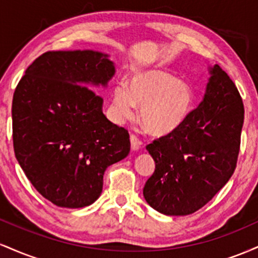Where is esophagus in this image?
Here are the masks:
<instances>
[{
    "label": "esophagus",
    "mask_w": 258,
    "mask_h": 258,
    "mask_svg": "<svg viewBox=\"0 0 258 258\" xmlns=\"http://www.w3.org/2000/svg\"><path fill=\"white\" fill-rule=\"evenodd\" d=\"M130 141H131V149L133 152H137V150L141 148V142L138 141L137 137L135 135L130 136Z\"/></svg>",
    "instance_id": "1"
}]
</instances>
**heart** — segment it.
<instances>
[{
    "instance_id": "heart-1",
    "label": "heart",
    "mask_w": 258,
    "mask_h": 258,
    "mask_svg": "<svg viewBox=\"0 0 258 258\" xmlns=\"http://www.w3.org/2000/svg\"><path fill=\"white\" fill-rule=\"evenodd\" d=\"M193 88L162 70H148L135 75L130 87L117 85L112 92V108L121 120L131 119L136 105L141 121L154 136H166L179 128L194 106Z\"/></svg>"
}]
</instances>
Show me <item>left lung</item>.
Returning <instances> with one entry per match:
<instances>
[{"mask_svg":"<svg viewBox=\"0 0 258 258\" xmlns=\"http://www.w3.org/2000/svg\"><path fill=\"white\" fill-rule=\"evenodd\" d=\"M203 102L177 131L148 144L155 171L144 199L167 216H185L205 206L236 167L244 123L238 88L220 65L210 68Z\"/></svg>","mask_w":258,"mask_h":258,"instance_id":"obj_1","label":"left lung"}]
</instances>
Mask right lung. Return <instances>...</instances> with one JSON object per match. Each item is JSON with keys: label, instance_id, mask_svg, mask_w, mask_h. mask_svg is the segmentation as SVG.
Instances as JSON below:
<instances>
[{"label": "right lung", "instance_id": "right-lung-1", "mask_svg": "<svg viewBox=\"0 0 258 258\" xmlns=\"http://www.w3.org/2000/svg\"><path fill=\"white\" fill-rule=\"evenodd\" d=\"M108 54L52 51L36 58L14 91L13 147L35 189L59 207L93 204L110 165L130 153V135L106 119L103 98L115 74Z\"/></svg>", "mask_w": 258, "mask_h": 258}]
</instances>
